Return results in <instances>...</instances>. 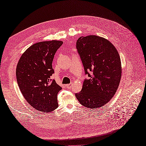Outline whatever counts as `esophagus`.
I'll return each mask as SVG.
<instances>
[{"label": "esophagus", "instance_id": "esophagus-1", "mask_svg": "<svg viewBox=\"0 0 146 146\" xmlns=\"http://www.w3.org/2000/svg\"><path fill=\"white\" fill-rule=\"evenodd\" d=\"M73 85L72 83H70V84H68V85H66V87L67 88H70L71 87V86Z\"/></svg>", "mask_w": 146, "mask_h": 146}]
</instances>
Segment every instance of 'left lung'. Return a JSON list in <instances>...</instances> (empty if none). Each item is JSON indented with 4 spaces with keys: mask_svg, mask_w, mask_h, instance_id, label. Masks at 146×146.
<instances>
[{
    "mask_svg": "<svg viewBox=\"0 0 146 146\" xmlns=\"http://www.w3.org/2000/svg\"><path fill=\"white\" fill-rule=\"evenodd\" d=\"M76 47L85 74L90 78L85 79L76 97L84 107L99 108L111 99L120 83V56L111 42L96 35L80 37Z\"/></svg>",
    "mask_w": 146,
    "mask_h": 146,
    "instance_id": "obj_1",
    "label": "left lung"
}]
</instances>
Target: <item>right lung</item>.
<instances>
[{
	"instance_id": "1",
	"label": "right lung",
	"mask_w": 146,
	"mask_h": 146,
	"mask_svg": "<svg viewBox=\"0 0 146 146\" xmlns=\"http://www.w3.org/2000/svg\"><path fill=\"white\" fill-rule=\"evenodd\" d=\"M61 41L34 44L26 50L17 63L16 79L26 101L37 111L48 113L58 108L57 94L61 90L50 78L54 73L52 61Z\"/></svg>"
}]
</instances>
